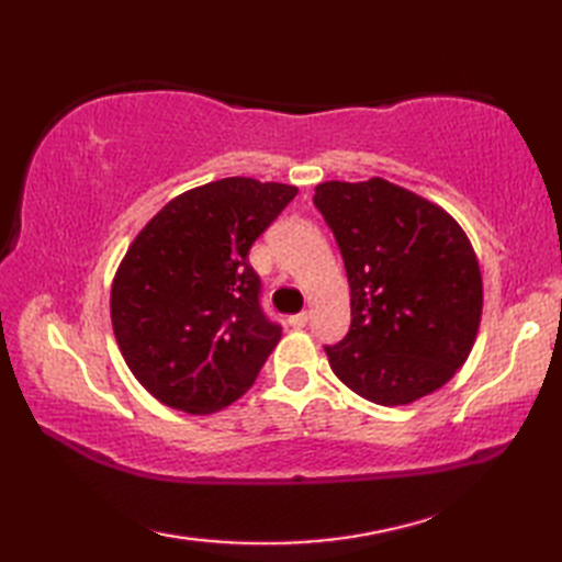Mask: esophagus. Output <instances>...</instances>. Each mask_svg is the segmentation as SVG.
Here are the masks:
<instances>
[{
	"mask_svg": "<svg viewBox=\"0 0 562 562\" xmlns=\"http://www.w3.org/2000/svg\"><path fill=\"white\" fill-rule=\"evenodd\" d=\"M306 324H308V312L290 316V326H292V328H304Z\"/></svg>",
	"mask_w": 562,
	"mask_h": 562,
	"instance_id": "obj_1",
	"label": "esophagus"
}]
</instances>
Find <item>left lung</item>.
<instances>
[{"instance_id":"left-lung-1","label":"left lung","mask_w":562,"mask_h":562,"mask_svg":"<svg viewBox=\"0 0 562 562\" xmlns=\"http://www.w3.org/2000/svg\"><path fill=\"white\" fill-rule=\"evenodd\" d=\"M314 205L350 282V330L326 348L333 372L376 405L445 386L469 360L483 314L481 266L459 222L384 178L318 183Z\"/></svg>"}]
</instances>
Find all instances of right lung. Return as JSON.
Masks as SVG:
<instances>
[{"label": "right lung", "instance_id": "obj_1", "mask_svg": "<svg viewBox=\"0 0 562 562\" xmlns=\"http://www.w3.org/2000/svg\"><path fill=\"white\" fill-rule=\"evenodd\" d=\"M294 195L222 178L166 202L130 244L111 288L113 333L164 405L210 415L254 386L282 328L262 314L248 250Z\"/></svg>", "mask_w": 562, "mask_h": 562}]
</instances>
